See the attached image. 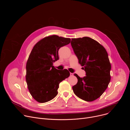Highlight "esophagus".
<instances>
[{
	"mask_svg": "<svg viewBox=\"0 0 130 130\" xmlns=\"http://www.w3.org/2000/svg\"><path fill=\"white\" fill-rule=\"evenodd\" d=\"M70 75L72 76H73V73H71V72H70Z\"/></svg>",
	"mask_w": 130,
	"mask_h": 130,
	"instance_id": "obj_1",
	"label": "esophagus"
}]
</instances>
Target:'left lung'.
<instances>
[{"mask_svg":"<svg viewBox=\"0 0 130 130\" xmlns=\"http://www.w3.org/2000/svg\"><path fill=\"white\" fill-rule=\"evenodd\" d=\"M71 45L86 75L80 78L74 74L78 82L72 86L73 92L83 100L94 101L103 94L110 80L111 65L107 51L88 37L72 39Z\"/></svg>","mask_w":130,"mask_h":130,"instance_id":"8db88e82","label":"left lung"}]
</instances>
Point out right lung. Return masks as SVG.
I'll return each mask as SVG.
<instances>
[{
	"instance_id": "right-lung-1",
	"label": "right lung",
	"mask_w": 130,
	"mask_h": 130,
	"mask_svg": "<svg viewBox=\"0 0 130 130\" xmlns=\"http://www.w3.org/2000/svg\"><path fill=\"white\" fill-rule=\"evenodd\" d=\"M70 39L56 35L47 36L33 47L26 64V80L32 97L40 103L56 96L59 84L70 76L67 69L55 68L53 63L59 60V49L70 43Z\"/></svg>"
}]
</instances>
